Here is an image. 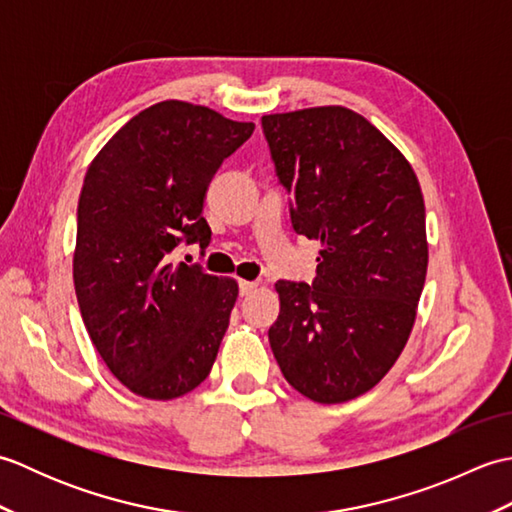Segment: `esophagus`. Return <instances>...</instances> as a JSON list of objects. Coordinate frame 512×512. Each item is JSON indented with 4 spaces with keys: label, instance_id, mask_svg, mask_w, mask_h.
I'll list each match as a JSON object with an SVG mask.
<instances>
[{
    "label": "esophagus",
    "instance_id": "esophagus-1",
    "mask_svg": "<svg viewBox=\"0 0 512 512\" xmlns=\"http://www.w3.org/2000/svg\"><path fill=\"white\" fill-rule=\"evenodd\" d=\"M257 288V281H239V295L248 297Z\"/></svg>",
    "mask_w": 512,
    "mask_h": 512
}]
</instances>
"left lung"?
<instances>
[{
	"label": "left lung",
	"mask_w": 512,
	"mask_h": 512,
	"mask_svg": "<svg viewBox=\"0 0 512 512\" xmlns=\"http://www.w3.org/2000/svg\"><path fill=\"white\" fill-rule=\"evenodd\" d=\"M297 235L319 239L317 277L279 279L268 341L288 383L332 405L396 363L427 277L424 200L405 156L347 107L262 116Z\"/></svg>",
	"instance_id": "obj_1"
}]
</instances>
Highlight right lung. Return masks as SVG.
I'll return each mask as SVG.
<instances>
[{"label": "right lung", "mask_w": 512, "mask_h": 512, "mask_svg": "<svg viewBox=\"0 0 512 512\" xmlns=\"http://www.w3.org/2000/svg\"><path fill=\"white\" fill-rule=\"evenodd\" d=\"M253 129L209 107L162 101L118 129L85 173L76 299L105 365L138 396L189 394L215 363L237 284L176 264L173 253L209 246L206 189Z\"/></svg>", "instance_id": "obj_1"}]
</instances>
